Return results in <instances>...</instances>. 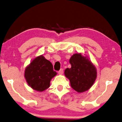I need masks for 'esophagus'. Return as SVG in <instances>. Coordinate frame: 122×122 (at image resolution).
<instances>
[{"label": "esophagus", "mask_w": 122, "mask_h": 122, "mask_svg": "<svg viewBox=\"0 0 122 122\" xmlns=\"http://www.w3.org/2000/svg\"><path fill=\"white\" fill-rule=\"evenodd\" d=\"M63 70L62 69V68H61V69L59 71H58V73L60 75H62L63 73Z\"/></svg>", "instance_id": "34e87169"}]
</instances>
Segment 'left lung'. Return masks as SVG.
<instances>
[{"label": "left lung", "instance_id": "8db88e82", "mask_svg": "<svg viewBox=\"0 0 122 122\" xmlns=\"http://www.w3.org/2000/svg\"><path fill=\"white\" fill-rule=\"evenodd\" d=\"M70 63L71 67L65 70V75L69 79L72 88L79 93L89 90L97 77L95 66L81 54L73 55Z\"/></svg>", "mask_w": 122, "mask_h": 122}]
</instances>
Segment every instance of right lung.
I'll list each match as a JSON object with an SVG mask.
<instances>
[{
  "instance_id": "1",
  "label": "right lung",
  "mask_w": 122,
  "mask_h": 122,
  "mask_svg": "<svg viewBox=\"0 0 122 122\" xmlns=\"http://www.w3.org/2000/svg\"><path fill=\"white\" fill-rule=\"evenodd\" d=\"M56 75L51 62L42 55L35 58L25 71V78L29 86L40 92L49 88L51 80Z\"/></svg>"
}]
</instances>
